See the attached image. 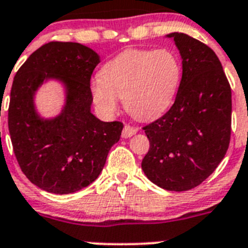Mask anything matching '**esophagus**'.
Returning <instances> with one entry per match:
<instances>
[{"instance_id": "1", "label": "esophagus", "mask_w": 248, "mask_h": 248, "mask_svg": "<svg viewBox=\"0 0 248 248\" xmlns=\"http://www.w3.org/2000/svg\"><path fill=\"white\" fill-rule=\"evenodd\" d=\"M136 132H137V129H136L135 127L131 126V124H124V129H122V137L128 138L131 137V136L135 135Z\"/></svg>"}]
</instances>
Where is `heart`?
Segmentation results:
<instances>
[{
    "mask_svg": "<svg viewBox=\"0 0 248 248\" xmlns=\"http://www.w3.org/2000/svg\"><path fill=\"white\" fill-rule=\"evenodd\" d=\"M182 80V65L170 49H129L105 64L101 78L91 82L97 110L117 112L120 97L129 115L155 119L173 104Z\"/></svg>",
    "mask_w": 248,
    "mask_h": 248,
    "instance_id": "b5f03b06",
    "label": "heart"
}]
</instances>
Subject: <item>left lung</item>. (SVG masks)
<instances>
[{"label":"left lung","instance_id":"8db88e82","mask_svg":"<svg viewBox=\"0 0 248 248\" xmlns=\"http://www.w3.org/2000/svg\"><path fill=\"white\" fill-rule=\"evenodd\" d=\"M183 59L179 90L171 108L143 127L149 151L142 169L170 191L202 184L226 155L231 137V88L210 46L184 33H170Z\"/></svg>","mask_w":248,"mask_h":248}]
</instances>
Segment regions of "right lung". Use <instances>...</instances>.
Here are the masks:
<instances>
[{
  "label": "right lung",
  "mask_w": 248,
  "mask_h": 248,
  "mask_svg": "<svg viewBox=\"0 0 248 248\" xmlns=\"http://www.w3.org/2000/svg\"><path fill=\"white\" fill-rule=\"evenodd\" d=\"M99 55L73 42H49L16 73L8 106L13 152L28 179L53 194H70L99 177L124 124L102 122L90 112V80ZM48 77L60 78L68 95L63 112L42 120L32 104L35 90Z\"/></svg>",
  "instance_id": "add662e5"
}]
</instances>
